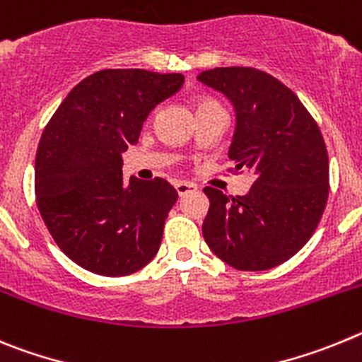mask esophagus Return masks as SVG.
Instances as JSON below:
<instances>
[{
    "instance_id": "1",
    "label": "esophagus",
    "mask_w": 362,
    "mask_h": 362,
    "mask_svg": "<svg viewBox=\"0 0 362 362\" xmlns=\"http://www.w3.org/2000/svg\"><path fill=\"white\" fill-rule=\"evenodd\" d=\"M175 189H177L178 197H185V194L191 193V191H197V185L191 184V182H177V184H175Z\"/></svg>"
}]
</instances>
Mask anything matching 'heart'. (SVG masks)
Wrapping results in <instances>:
<instances>
[{
  "instance_id": "1",
  "label": "heart",
  "mask_w": 362,
  "mask_h": 362,
  "mask_svg": "<svg viewBox=\"0 0 362 362\" xmlns=\"http://www.w3.org/2000/svg\"><path fill=\"white\" fill-rule=\"evenodd\" d=\"M209 104H216V103L211 99H200V100H197V108H202V106H209Z\"/></svg>"
}]
</instances>
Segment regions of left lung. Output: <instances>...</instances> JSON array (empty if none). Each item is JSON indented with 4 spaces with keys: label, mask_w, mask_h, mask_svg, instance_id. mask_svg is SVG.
I'll return each mask as SVG.
<instances>
[{
    "label": "left lung",
    "mask_w": 362,
    "mask_h": 362,
    "mask_svg": "<svg viewBox=\"0 0 362 362\" xmlns=\"http://www.w3.org/2000/svg\"><path fill=\"white\" fill-rule=\"evenodd\" d=\"M198 81L234 104L230 171L254 175L243 197L204 189L205 243L238 270L281 265L310 240L327 207L330 175L321 129L291 88L262 70L214 68Z\"/></svg>",
    "instance_id": "left-lung-1"
}]
</instances>
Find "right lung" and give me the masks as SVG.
<instances>
[{"label":"right lung","mask_w":362,"mask_h":362,"mask_svg":"<svg viewBox=\"0 0 362 362\" xmlns=\"http://www.w3.org/2000/svg\"><path fill=\"white\" fill-rule=\"evenodd\" d=\"M182 74L100 70L55 110L35 153V202L48 233L93 274L128 276L148 265L178 193L164 178L122 182V153L139 142L155 106L175 95Z\"/></svg>","instance_id":"1"}]
</instances>
